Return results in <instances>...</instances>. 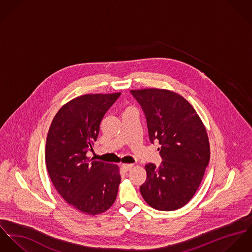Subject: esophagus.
<instances>
[{
	"label": "esophagus",
	"mask_w": 252,
	"mask_h": 252,
	"mask_svg": "<svg viewBox=\"0 0 252 252\" xmlns=\"http://www.w3.org/2000/svg\"><path fill=\"white\" fill-rule=\"evenodd\" d=\"M133 167V164H123L122 168L124 169V171H129L131 170V168Z\"/></svg>",
	"instance_id": "esophagus-1"
}]
</instances>
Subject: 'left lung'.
Segmentation results:
<instances>
[{
	"instance_id": "obj_1",
	"label": "left lung",
	"mask_w": 252,
	"mask_h": 252,
	"mask_svg": "<svg viewBox=\"0 0 252 252\" xmlns=\"http://www.w3.org/2000/svg\"><path fill=\"white\" fill-rule=\"evenodd\" d=\"M145 113L152 143L161 145V165H145L147 180L140 192L149 206L175 211L195 194L210 161L206 127L193 106L165 89L131 90Z\"/></svg>"
}]
</instances>
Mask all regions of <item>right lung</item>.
Here are the masks:
<instances>
[{
    "instance_id": "1",
    "label": "right lung",
    "mask_w": 252,
    "mask_h": 252,
    "mask_svg": "<svg viewBox=\"0 0 252 252\" xmlns=\"http://www.w3.org/2000/svg\"><path fill=\"white\" fill-rule=\"evenodd\" d=\"M120 95L88 94L71 99L57 112L47 134L45 161L53 186L68 204L90 216L105 213L118 194L119 166L90 159L86 154Z\"/></svg>"
}]
</instances>
